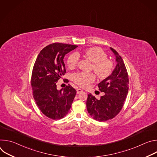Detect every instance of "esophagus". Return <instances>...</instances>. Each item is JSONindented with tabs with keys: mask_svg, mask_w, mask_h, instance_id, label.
Returning <instances> with one entry per match:
<instances>
[{
	"mask_svg": "<svg viewBox=\"0 0 157 157\" xmlns=\"http://www.w3.org/2000/svg\"><path fill=\"white\" fill-rule=\"evenodd\" d=\"M76 91H77V94H79V93H82L83 91L82 90V89H77Z\"/></svg>",
	"mask_w": 157,
	"mask_h": 157,
	"instance_id": "obj_1",
	"label": "esophagus"
}]
</instances>
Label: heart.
<instances>
[{"instance_id": "obj_1", "label": "heart", "mask_w": 157, "mask_h": 157, "mask_svg": "<svg viewBox=\"0 0 157 157\" xmlns=\"http://www.w3.org/2000/svg\"><path fill=\"white\" fill-rule=\"evenodd\" d=\"M84 56L93 63L92 70L94 71L98 78L100 79H104L110 75L114 69L113 61L107 58L106 53L99 47H92L86 49L84 52ZM79 56L74 53L70 55L67 59L66 63L68 68H75L78 65ZM75 83L81 87H86L90 83L93 82L96 79L95 75L92 73L79 72L75 73L72 76Z\"/></svg>"}]
</instances>
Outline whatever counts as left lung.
Listing matches in <instances>:
<instances>
[{
  "label": "left lung",
  "instance_id": "obj_1",
  "mask_svg": "<svg viewBox=\"0 0 157 157\" xmlns=\"http://www.w3.org/2000/svg\"><path fill=\"white\" fill-rule=\"evenodd\" d=\"M110 50L117 63L113 73L98 84L99 91L105 94L100 99L89 94L86 101L88 113L99 122L113 119L120 113L128 91V75L124 62L114 48Z\"/></svg>",
  "mask_w": 157,
  "mask_h": 157
}]
</instances>
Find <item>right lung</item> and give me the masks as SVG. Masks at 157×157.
<instances>
[{
  "instance_id": "right-lung-1",
  "label": "right lung",
  "mask_w": 157,
  "mask_h": 157,
  "mask_svg": "<svg viewBox=\"0 0 157 157\" xmlns=\"http://www.w3.org/2000/svg\"><path fill=\"white\" fill-rule=\"evenodd\" d=\"M77 45L54 43L44 47L35 62L31 78L33 98L41 113L53 120L68 114L76 91L71 85L58 91L56 82L66 73L63 58Z\"/></svg>"
}]
</instances>
